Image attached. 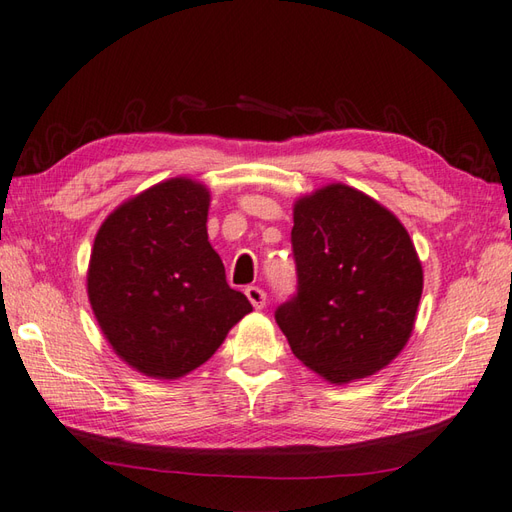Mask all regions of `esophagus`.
<instances>
[{"label":"esophagus","mask_w":512,"mask_h":512,"mask_svg":"<svg viewBox=\"0 0 512 512\" xmlns=\"http://www.w3.org/2000/svg\"><path fill=\"white\" fill-rule=\"evenodd\" d=\"M246 297H248L250 303H253L255 310H262L266 306V292L259 288V286H248L246 288Z\"/></svg>","instance_id":"34e87169"}]
</instances>
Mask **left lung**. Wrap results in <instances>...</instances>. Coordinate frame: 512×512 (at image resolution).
Here are the masks:
<instances>
[{
    "label": "left lung",
    "instance_id": "left-lung-1",
    "mask_svg": "<svg viewBox=\"0 0 512 512\" xmlns=\"http://www.w3.org/2000/svg\"><path fill=\"white\" fill-rule=\"evenodd\" d=\"M290 242L297 292L275 319L292 354L339 385L396 358L422 295L405 226L365 193L330 184L295 204Z\"/></svg>",
    "mask_w": 512,
    "mask_h": 512
}]
</instances>
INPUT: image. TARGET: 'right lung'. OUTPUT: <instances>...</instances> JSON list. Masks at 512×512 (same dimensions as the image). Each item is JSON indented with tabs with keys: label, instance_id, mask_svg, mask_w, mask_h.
<instances>
[{
	"label": "right lung",
	"instance_id": "obj_1",
	"mask_svg": "<svg viewBox=\"0 0 512 512\" xmlns=\"http://www.w3.org/2000/svg\"><path fill=\"white\" fill-rule=\"evenodd\" d=\"M206 213L209 191L173 178L118 206L96 233L92 310L114 352L147 376L189 374L253 310L226 284Z\"/></svg>",
	"mask_w": 512,
	"mask_h": 512
}]
</instances>
